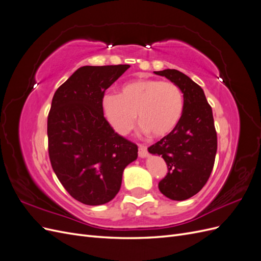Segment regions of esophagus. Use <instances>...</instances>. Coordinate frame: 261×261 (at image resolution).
Here are the masks:
<instances>
[{
	"instance_id": "esophagus-1",
	"label": "esophagus",
	"mask_w": 261,
	"mask_h": 261,
	"mask_svg": "<svg viewBox=\"0 0 261 261\" xmlns=\"http://www.w3.org/2000/svg\"><path fill=\"white\" fill-rule=\"evenodd\" d=\"M138 154L140 158H147L148 156L147 147L144 145H138Z\"/></svg>"
}]
</instances>
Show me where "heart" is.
<instances>
[{"instance_id":"b5f03b06","label":"heart","mask_w":261,"mask_h":261,"mask_svg":"<svg viewBox=\"0 0 261 261\" xmlns=\"http://www.w3.org/2000/svg\"><path fill=\"white\" fill-rule=\"evenodd\" d=\"M101 108L110 125L120 135H126L134 128L138 113L144 132L163 137L177 126L184 100L174 83L137 80L124 84L120 94H103Z\"/></svg>"}]
</instances>
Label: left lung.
<instances>
[{
  "instance_id": "1",
  "label": "left lung",
  "mask_w": 261,
  "mask_h": 261,
  "mask_svg": "<svg viewBox=\"0 0 261 261\" xmlns=\"http://www.w3.org/2000/svg\"><path fill=\"white\" fill-rule=\"evenodd\" d=\"M154 74L178 86L184 110L174 130L148 151L161 155L168 165L167 176L159 181L160 192L172 200H186L207 183L215 164L218 143L212 109L201 87L187 75L176 69Z\"/></svg>"
}]
</instances>
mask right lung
<instances>
[{
    "label": "right lung",
    "mask_w": 261,
    "mask_h": 261,
    "mask_svg": "<svg viewBox=\"0 0 261 261\" xmlns=\"http://www.w3.org/2000/svg\"><path fill=\"white\" fill-rule=\"evenodd\" d=\"M130 66H83L55 91L48 116L49 155L55 175L75 198L89 206L112 200L124 169L138 147L106 120L105 91Z\"/></svg>",
    "instance_id": "obj_1"
}]
</instances>
